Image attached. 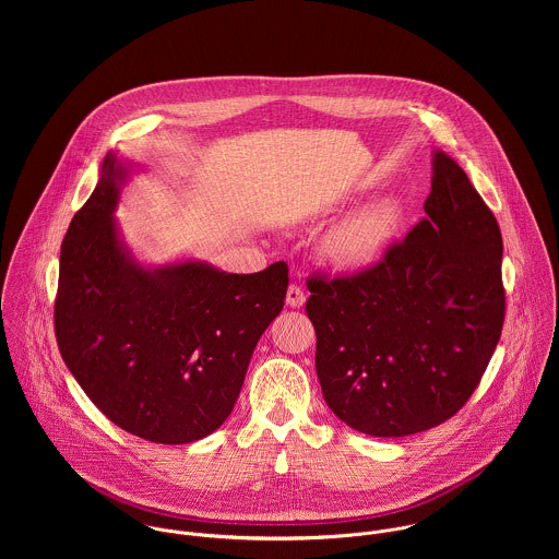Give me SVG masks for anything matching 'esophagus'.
<instances>
[{
  "label": "esophagus",
  "mask_w": 559,
  "mask_h": 559,
  "mask_svg": "<svg viewBox=\"0 0 559 559\" xmlns=\"http://www.w3.org/2000/svg\"><path fill=\"white\" fill-rule=\"evenodd\" d=\"M306 304V293L301 286L297 284H290L288 286V293H286V306L288 308H301Z\"/></svg>",
  "instance_id": "1"
}]
</instances>
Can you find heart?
<instances>
[{"label": "heart", "instance_id": "obj_1", "mask_svg": "<svg viewBox=\"0 0 559 559\" xmlns=\"http://www.w3.org/2000/svg\"><path fill=\"white\" fill-rule=\"evenodd\" d=\"M400 206L377 200L335 224L322 240L324 255L340 269L364 271L374 266L392 247L400 228Z\"/></svg>", "mask_w": 559, "mask_h": 559}]
</instances>
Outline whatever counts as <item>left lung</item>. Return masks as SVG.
Masks as SVG:
<instances>
[{
  "label": "left lung",
  "instance_id": "left-lung-1",
  "mask_svg": "<svg viewBox=\"0 0 559 559\" xmlns=\"http://www.w3.org/2000/svg\"><path fill=\"white\" fill-rule=\"evenodd\" d=\"M426 217L370 269L308 277L329 408L372 437L456 415L501 337V230L456 160L437 153Z\"/></svg>",
  "mask_w": 559,
  "mask_h": 559
}]
</instances>
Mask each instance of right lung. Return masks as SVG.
I'll list each match as a JSON object with an SVG mask.
<instances>
[{"label":"right lung","mask_w":559,"mask_h":559,"mask_svg":"<svg viewBox=\"0 0 559 559\" xmlns=\"http://www.w3.org/2000/svg\"><path fill=\"white\" fill-rule=\"evenodd\" d=\"M122 174L107 155L62 240L56 340L107 419L153 443H191L233 413L251 353L284 308L288 264L251 275L140 266L111 217Z\"/></svg>","instance_id":"add662e5"}]
</instances>
